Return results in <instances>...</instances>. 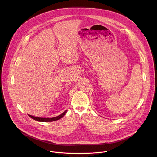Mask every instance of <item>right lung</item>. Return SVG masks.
I'll use <instances>...</instances> for the list:
<instances>
[{
  "label": "right lung",
  "instance_id": "add662e5",
  "mask_svg": "<svg viewBox=\"0 0 157 157\" xmlns=\"http://www.w3.org/2000/svg\"><path fill=\"white\" fill-rule=\"evenodd\" d=\"M67 113V111H64L63 113H62L61 114H60L59 116L58 117H53V118H39V117H33L32 116V115H29V117L34 119L35 120H37L38 121H43V122H48V121H55V120H59L60 118H62L64 115L65 114V113Z\"/></svg>",
  "mask_w": 157,
  "mask_h": 157
}]
</instances>
